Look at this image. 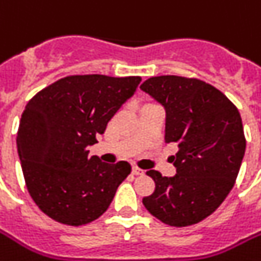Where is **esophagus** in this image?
Listing matches in <instances>:
<instances>
[{
    "label": "esophagus",
    "instance_id": "esophagus-1",
    "mask_svg": "<svg viewBox=\"0 0 261 261\" xmlns=\"http://www.w3.org/2000/svg\"><path fill=\"white\" fill-rule=\"evenodd\" d=\"M132 173L135 174V176H141V174H144V171L143 169H140L139 167H132Z\"/></svg>",
    "mask_w": 261,
    "mask_h": 261
}]
</instances>
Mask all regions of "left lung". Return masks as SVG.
Masks as SVG:
<instances>
[{
	"label": "left lung",
	"instance_id": "1",
	"mask_svg": "<svg viewBox=\"0 0 261 261\" xmlns=\"http://www.w3.org/2000/svg\"><path fill=\"white\" fill-rule=\"evenodd\" d=\"M141 89L165 108V143H177L176 174L148 171L154 192L143 199L150 215L171 227L200 223L233 188L245 152L238 108L201 80L150 77Z\"/></svg>",
	"mask_w": 261,
	"mask_h": 261
}]
</instances>
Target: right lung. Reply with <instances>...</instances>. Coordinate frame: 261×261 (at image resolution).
<instances>
[{
  "mask_svg": "<svg viewBox=\"0 0 261 261\" xmlns=\"http://www.w3.org/2000/svg\"><path fill=\"white\" fill-rule=\"evenodd\" d=\"M141 77L77 74L40 90L25 107L17 149L28 192L50 219L79 227L108 210L130 173L126 161L88 157Z\"/></svg>",
  "mask_w": 261,
  "mask_h": 261,
  "instance_id": "right-lung-1",
  "label": "right lung"
}]
</instances>
